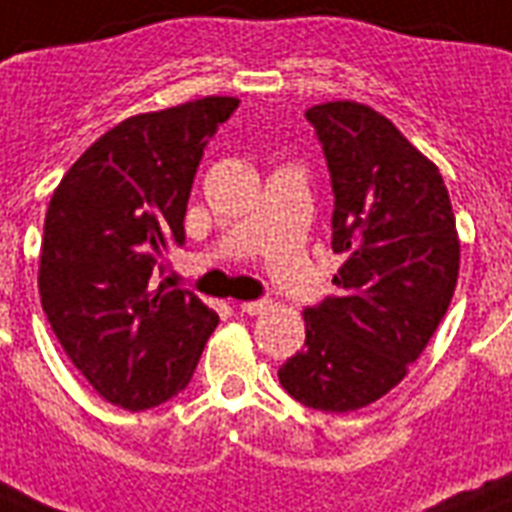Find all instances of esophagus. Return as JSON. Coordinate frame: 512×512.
I'll use <instances>...</instances> for the list:
<instances>
[{
	"instance_id": "esophagus-1",
	"label": "esophagus",
	"mask_w": 512,
	"mask_h": 512,
	"mask_svg": "<svg viewBox=\"0 0 512 512\" xmlns=\"http://www.w3.org/2000/svg\"><path fill=\"white\" fill-rule=\"evenodd\" d=\"M241 314H247V317H257V314H263L268 311V298L260 300H247V303H239Z\"/></svg>"
}]
</instances>
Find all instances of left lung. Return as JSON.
<instances>
[{"mask_svg": "<svg viewBox=\"0 0 512 512\" xmlns=\"http://www.w3.org/2000/svg\"><path fill=\"white\" fill-rule=\"evenodd\" d=\"M333 182L338 295L303 311L306 346L279 368L306 408L349 413L395 389L446 317L459 239L438 166L357 101L306 112Z\"/></svg>", "mask_w": 512, "mask_h": 512, "instance_id": "8db88e82", "label": "left lung"}]
</instances>
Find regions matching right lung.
Listing matches in <instances>:
<instances>
[{"mask_svg":"<svg viewBox=\"0 0 512 512\" xmlns=\"http://www.w3.org/2000/svg\"><path fill=\"white\" fill-rule=\"evenodd\" d=\"M239 107L206 96L123 120L66 171L45 214L39 298L58 343L107 403L147 411L182 392L220 317L155 287L185 241L195 169Z\"/></svg>","mask_w":512,"mask_h":512,"instance_id":"add662e5","label":"right lung"}]
</instances>
